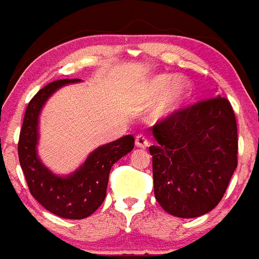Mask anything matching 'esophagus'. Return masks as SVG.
I'll use <instances>...</instances> for the list:
<instances>
[{"label":"esophagus","mask_w":259,"mask_h":259,"mask_svg":"<svg viewBox=\"0 0 259 259\" xmlns=\"http://www.w3.org/2000/svg\"><path fill=\"white\" fill-rule=\"evenodd\" d=\"M135 143L138 148H146L148 146V140L143 135H138L136 136Z\"/></svg>","instance_id":"esophagus-1"}]
</instances>
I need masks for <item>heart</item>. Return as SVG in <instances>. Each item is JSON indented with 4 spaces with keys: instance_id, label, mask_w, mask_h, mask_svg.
I'll return each mask as SVG.
<instances>
[{
    "instance_id": "1",
    "label": "heart",
    "mask_w": 259,
    "mask_h": 259,
    "mask_svg": "<svg viewBox=\"0 0 259 259\" xmlns=\"http://www.w3.org/2000/svg\"><path fill=\"white\" fill-rule=\"evenodd\" d=\"M191 83L185 76L174 79L170 74H158L148 79L143 85V96L148 101L158 99L155 116L158 118L170 116L178 111L190 97Z\"/></svg>"
}]
</instances>
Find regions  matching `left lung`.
Wrapping results in <instances>:
<instances>
[{"label":"left lung","mask_w":259,"mask_h":259,"mask_svg":"<svg viewBox=\"0 0 259 259\" xmlns=\"http://www.w3.org/2000/svg\"><path fill=\"white\" fill-rule=\"evenodd\" d=\"M155 198L166 213L198 218L222 200L237 168L238 133L227 98L199 102L153 126Z\"/></svg>","instance_id":"obj_1"}]
</instances>
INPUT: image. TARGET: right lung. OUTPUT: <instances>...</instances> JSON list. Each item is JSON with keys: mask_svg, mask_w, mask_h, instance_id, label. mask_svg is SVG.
Wrapping results in <instances>:
<instances>
[{"mask_svg": "<svg viewBox=\"0 0 259 259\" xmlns=\"http://www.w3.org/2000/svg\"><path fill=\"white\" fill-rule=\"evenodd\" d=\"M79 81L80 79H63L40 89L27 106L19 140L20 165L30 193L46 210L64 219H84L102 205L111 167L135 147L133 136H123L92 151L85 161L68 175H58L44 165L37 155L44 106L59 89Z\"/></svg>", "mask_w": 259, "mask_h": 259, "instance_id": "add662e5", "label": "right lung"}]
</instances>
